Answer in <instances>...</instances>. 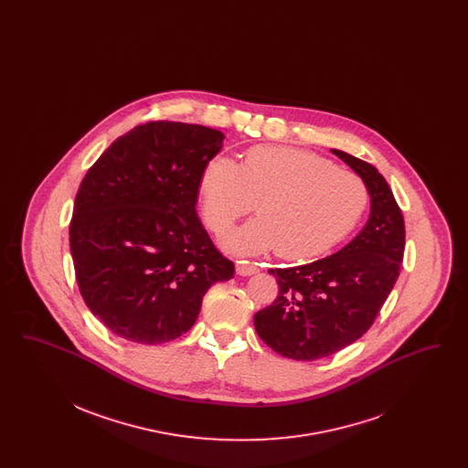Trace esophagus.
Instances as JSON below:
<instances>
[{
    "label": "esophagus",
    "mask_w": 468,
    "mask_h": 468,
    "mask_svg": "<svg viewBox=\"0 0 468 468\" xmlns=\"http://www.w3.org/2000/svg\"><path fill=\"white\" fill-rule=\"evenodd\" d=\"M235 268H237V273H239V275H244V277L252 275V273H256V271L260 270L256 263H250V261H237Z\"/></svg>",
    "instance_id": "esophagus-1"
}]
</instances>
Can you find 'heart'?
<instances>
[{
	"instance_id": "1",
	"label": "heart",
	"mask_w": 468,
	"mask_h": 468,
	"mask_svg": "<svg viewBox=\"0 0 468 468\" xmlns=\"http://www.w3.org/2000/svg\"><path fill=\"white\" fill-rule=\"evenodd\" d=\"M201 214L212 233H223L252 208L258 218L228 233L223 245L239 254L273 247L281 258L319 256L359 223L368 191L363 180L324 157L292 147L258 145L240 166L212 157L200 177Z\"/></svg>"
}]
</instances>
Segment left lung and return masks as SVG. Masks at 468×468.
Listing matches in <instances>:
<instances>
[{"mask_svg": "<svg viewBox=\"0 0 468 468\" xmlns=\"http://www.w3.org/2000/svg\"><path fill=\"white\" fill-rule=\"evenodd\" d=\"M332 153L363 178L370 195L368 223L328 258L268 270L279 294L254 315L268 347L298 361L332 356L368 332L400 275L405 249L403 216L386 178L363 159Z\"/></svg>", "mask_w": 468, "mask_h": 468, "instance_id": "8db88e82", "label": "left lung"}]
</instances>
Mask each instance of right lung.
I'll use <instances>...</instances> for the list:
<instances>
[{
	"instance_id": "right-lung-1",
	"label": "right lung",
	"mask_w": 468,
	"mask_h": 468,
	"mask_svg": "<svg viewBox=\"0 0 468 468\" xmlns=\"http://www.w3.org/2000/svg\"><path fill=\"white\" fill-rule=\"evenodd\" d=\"M224 134L200 124H140L82 178L69 221L80 294L112 334L156 346L197 321L207 290L233 277L197 214L205 165Z\"/></svg>"
}]
</instances>
